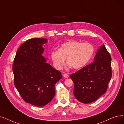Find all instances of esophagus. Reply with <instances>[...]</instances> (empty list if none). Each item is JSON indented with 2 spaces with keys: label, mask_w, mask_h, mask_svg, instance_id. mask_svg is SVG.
<instances>
[{
  "label": "esophagus",
  "mask_w": 124,
  "mask_h": 124,
  "mask_svg": "<svg viewBox=\"0 0 124 124\" xmlns=\"http://www.w3.org/2000/svg\"><path fill=\"white\" fill-rule=\"evenodd\" d=\"M63 76L65 77V78H68L69 77L68 74H67V73H65V74H63Z\"/></svg>",
  "instance_id": "obj_1"
}]
</instances>
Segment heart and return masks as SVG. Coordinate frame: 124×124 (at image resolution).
<instances>
[{
    "instance_id": "obj_1",
    "label": "heart",
    "mask_w": 124,
    "mask_h": 124,
    "mask_svg": "<svg viewBox=\"0 0 124 124\" xmlns=\"http://www.w3.org/2000/svg\"><path fill=\"white\" fill-rule=\"evenodd\" d=\"M94 50L93 46L90 43L71 41L62 44L58 49L52 50L50 57L54 66L58 70L62 69L66 57L69 66L78 69L90 61Z\"/></svg>"
}]
</instances>
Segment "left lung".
<instances>
[{"label": "left lung", "instance_id": "8db88e82", "mask_svg": "<svg viewBox=\"0 0 124 124\" xmlns=\"http://www.w3.org/2000/svg\"><path fill=\"white\" fill-rule=\"evenodd\" d=\"M111 57L104 45L98 49L93 62L70 75L74 95L81 103L95 101L107 91L112 76Z\"/></svg>", "mask_w": 124, "mask_h": 124}]
</instances>
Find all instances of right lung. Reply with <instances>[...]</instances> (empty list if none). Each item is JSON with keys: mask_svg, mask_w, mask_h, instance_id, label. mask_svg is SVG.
<instances>
[{"mask_svg": "<svg viewBox=\"0 0 124 124\" xmlns=\"http://www.w3.org/2000/svg\"><path fill=\"white\" fill-rule=\"evenodd\" d=\"M47 39H27L18 49L13 64L14 85L23 99L31 104L46 105L55 93L54 86L61 72L46 62L43 44Z\"/></svg>", "mask_w": 124, "mask_h": 124, "instance_id": "right-lung-1", "label": "right lung"}]
</instances>
